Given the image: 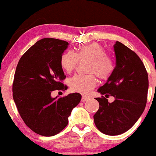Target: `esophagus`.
<instances>
[{"label": "esophagus", "mask_w": 156, "mask_h": 156, "mask_svg": "<svg viewBox=\"0 0 156 156\" xmlns=\"http://www.w3.org/2000/svg\"><path fill=\"white\" fill-rule=\"evenodd\" d=\"M88 99H89L88 97H85V96H83L82 98V102H84V101H87V100H88Z\"/></svg>", "instance_id": "1"}]
</instances>
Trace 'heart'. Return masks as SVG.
<instances>
[{
    "label": "heart",
    "mask_w": 156,
    "mask_h": 156,
    "mask_svg": "<svg viewBox=\"0 0 156 156\" xmlns=\"http://www.w3.org/2000/svg\"><path fill=\"white\" fill-rule=\"evenodd\" d=\"M79 60L90 62L88 72L94 73L101 80H106L114 71L112 59L106 55L104 48L97 43H91L80 46L76 53L67 51L62 55L60 64L62 69L67 73L75 69ZM97 80L94 74L82 76L75 75L69 81L70 88L75 92L87 94L94 88Z\"/></svg>",
    "instance_id": "1"
}]
</instances>
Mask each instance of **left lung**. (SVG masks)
Listing matches in <instances>:
<instances>
[{"label": "left lung", "mask_w": 156, "mask_h": 156, "mask_svg": "<svg viewBox=\"0 0 156 156\" xmlns=\"http://www.w3.org/2000/svg\"><path fill=\"white\" fill-rule=\"evenodd\" d=\"M114 50L116 67L97 91L115 99L109 103L104 97L96 98L99 108L94 115L97 129L109 136L122 134L135 124L146 107L148 90V73L139 57L119 41Z\"/></svg>", "instance_id": "8db88e82"}]
</instances>
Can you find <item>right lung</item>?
I'll list each match as a JSON object with an SVG mask.
<instances>
[{
	"label": "right lung",
	"instance_id": "obj_1",
	"mask_svg": "<svg viewBox=\"0 0 156 156\" xmlns=\"http://www.w3.org/2000/svg\"><path fill=\"white\" fill-rule=\"evenodd\" d=\"M69 43L55 38H43L35 42L21 57L12 84V97L25 124L36 133L52 136L68 124V117L82 99L79 93L53 98L54 90L67 87L60 64Z\"/></svg>",
	"mask_w": 156,
	"mask_h": 156
}]
</instances>
